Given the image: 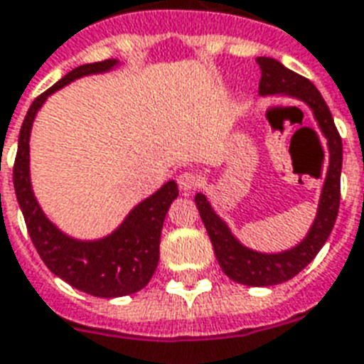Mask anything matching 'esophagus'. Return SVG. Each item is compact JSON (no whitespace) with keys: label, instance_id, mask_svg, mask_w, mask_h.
I'll use <instances>...</instances> for the list:
<instances>
[{"label":"esophagus","instance_id":"34e87169","mask_svg":"<svg viewBox=\"0 0 364 364\" xmlns=\"http://www.w3.org/2000/svg\"><path fill=\"white\" fill-rule=\"evenodd\" d=\"M200 181H202V179H200V176H198L196 172H191V170H188V172H183L181 176H179V179H177V183H179V188H181L185 194H191L194 188L200 187Z\"/></svg>","mask_w":364,"mask_h":364}]
</instances>
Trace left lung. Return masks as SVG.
Here are the masks:
<instances>
[{"label":"left lung","mask_w":364,"mask_h":364,"mask_svg":"<svg viewBox=\"0 0 364 364\" xmlns=\"http://www.w3.org/2000/svg\"><path fill=\"white\" fill-rule=\"evenodd\" d=\"M262 69L259 78V95L273 97L286 95L303 100L309 106L314 119L320 127L321 134L326 136L329 147V166H327L326 181L320 194L318 213L306 237L284 252H258L245 247L228 224L218 217L211 203L202 192L194 196L196 208L200 211L202 223L211 239L213 250L223 267L226 277L245 286H274L294 279L306 265L316 258V254L326 245L327 237L333 232L338 205H341V170H342V138L338 134L329 112V106L316 90V85L305 76L286 69L284 65L273 58H258Z\"/></svg>","instance_id":"1"}]
</instances>
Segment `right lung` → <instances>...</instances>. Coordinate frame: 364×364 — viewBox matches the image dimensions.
Instances as JSON below:
<instances>
[{
	"instance_id": "add662e5",
	"label": "right lung",
	"mask_w": 364,
	"mask_h": 364,
	"mask_svg": "<svg viewBox=\"0 0 364 364\" xmlns=\"http://www.w3.org/2000/svg\"><path fill=\"white\" fill-rule=\"evenodd\" d=\"M117 59L80 65L65 75L29 106L20 129L18 151L14 161L13 181L29 237L46 267L73 288L95 297H123L140 291L151 280L159 264V245L168 208L177 198L176 181L164 183L155 194L140 202L125 220L106 237L82 241L63 233L38 205L29 177V136L35 115L52 93L76 78L108 73Z\"/></svg>"
}]
</instances>
